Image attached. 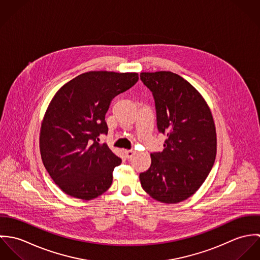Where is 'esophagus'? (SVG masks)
Masks as SVG:
<instances>
[{"mask_svg": "<svg viewBox=\"0 0 260 260\" xmlns=\"http://www.w3.org/2000/svg\"><path fill=\"white\" fill-rule=\"evenodd\" d=\"M136 154V150L130 149V150H125V155L127 158H132Z\"/></svg>", "mask_w": 260, "mask_h": 260, "instance_id": "34e87169", "label": "esophagus"}]
</instances>
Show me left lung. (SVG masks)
<instances>
[{
    "label": "left lung",
    "instance_id": "8db88e82",
    "mask_svg": "<svg viewBox=\"0 0 260 260\" xmlns=\"http://www.w3.org/2000/svg\"><path fill=\"white\" fill-rule=\"evenodd\" d=\"M152 92L158 131L167 136L162 152L151 153V166L140 173L142 188L157 201L178 203L205 181L216 157V131L200 93L169 71L141 73Z\"/></svg>",
    "mask_w": 260,
    "mask_h": 260
}]
</instances>
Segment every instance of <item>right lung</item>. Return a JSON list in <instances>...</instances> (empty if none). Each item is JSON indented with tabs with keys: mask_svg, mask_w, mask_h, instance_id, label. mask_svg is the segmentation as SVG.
<instances>
[{
	"mask_svg": "<svg viewBox=\"0 0 260 260\" xmlns=\"http://www.w3.org/2000/svg\"><path fill=\"white\" fill-rule=\"evenodd\" d=\"M137 73L91 71L79 75L53 97L40 132L43 164L66 194L91 200L109 189L120 165L99 136L108 133L105 115L114 97L134 86Z\"/></svg>",
	"mask_w": 260,
	"mask_h": 260,
	"instance_id": "1",
	"label": "right lung"
}]
</instances>
